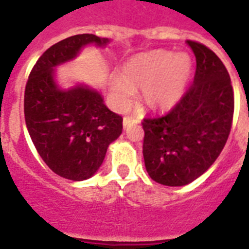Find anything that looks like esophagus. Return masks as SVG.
<instances>
[{"label":"esophagus","instance_id":"1","mask_svg":"<svg viewBox=\"0 0 249 249\" xmlns=\"http://www.w3.org/2000/svg\"><path fill=\"white\" fill-rule=\"evenodd\" d=\"M133 118H130V116H125L124 118V120H123V124H124V128H128L129 125L131 124V123H133Z\"/></svg>","mask_w":249,"mask_h":249}]
</instances>
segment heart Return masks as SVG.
<instances>
[{
	"label": "heart",
	"mask_w": 249,
	"mask_h": 249,
	"mask_svg": "<svg viewBox=\"0 0 249 249\" xmlns=\"http://www.w3.org/2000/svg\"><path fill=\"white\" fill-rule=\"evenodd\" d=\"M193 62L189 54L155 50L130 58L112 82V92L121 106H126L134 89L142 88L144 104L153 110H169L185 92Z\"/></svg>",
	"instance_id": "heart-1"
}]
</instances>
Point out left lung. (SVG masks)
Returning a JSON list of instances; mask_svg holds the SVG:
<instances>
[{
  "label": "left lung",
  "mask_w": 249,
  "mask_h": 249,
  "mask_svg": "<svg viewBox=\"0 0 249 249\" xmlns=\"http://www.w3.org/2000/svg\"><path fill=\"white\" fill-rule=\"evenodd\" d=\"M187 43L197 62L193 83L167 114L142 121L145 170L169 187L201 177L221 153L233 124L234 92L225 65L205 44Z\"/></svg>",
  "instance_id": "1"
}]
</instances>
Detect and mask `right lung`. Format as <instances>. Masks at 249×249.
I'll return each mask as SVG.
<instances>
[{
  "label": "right lung",
  "mask_w": 249,
  "mask_h": 249,
  "mask_svg": "<svg viewBox=\"0 0 249 249\" xmlns=\"http://www.w3.org/2000/svg\"><path fill=\"white\" fill-rule=\"evenodd\" d=\"M107 42L94 34L60 40L38 58L26 82L24 115L30 138L44 163L69 180L96 174L108 144L123 131V118L105 106L96 90L83 86L58 89L53 68L75 57L86 44Z\"/></svg>",
  "instance_id": "1"
}]
</instances>
